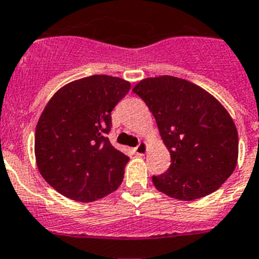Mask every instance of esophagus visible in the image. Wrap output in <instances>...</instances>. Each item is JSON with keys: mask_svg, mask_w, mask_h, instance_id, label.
I'll return each mask as SVG.
<instances>
[{"mask_svg": "<svg viewBox=\"0 0 259 259\" xmlns=\"http://www.w3.org/2000/svg\"><path fill=\"white\" fill-rule=\"evenodd\" d=\"M146 151H147V145H146L145 142L139 143V145L134 148V152H136L137 155H145Z\"/></svg>", "mask_w": 259, "mask_h": 259, "instance_id": "1", "label": "esophagus"}]
</instances>
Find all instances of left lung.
Instances as JSON below:
<instances>
[{"instance_id":"obj_1","label":"left lung","mask_w":259,"mask_h":259,"mask_svg":"<svg viewBox=\"0 0 259 259\" xmlns=\"http://www.w3.org/2000/svg\"><path fill=\"white\" fill-rule=\"evenodd\" d=\"M133 92L154 114L170 165L152 183L180 201L206 197L235 170L238 137L226 108L199 86L176 76L147 78Z\"/></svg>"}]
</instances>
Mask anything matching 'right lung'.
<instances>
[{"mask_svg":"<svg viewBox=\"0 0 259 259\" xmlns=\"http://www.w3.org/2000/svg\"><path fill=\"white\" fill-rule=\"evenodd\" d=\"M130 90L126 80L91 75L56 92L35 132L37 168L65 197L92 202L121 185L129 156L111 145L112 111Z\"/></svg>","mask_w":259,"mask_h":259,"instance_id":"obj_1","label":"right lung"}]
</instances>
